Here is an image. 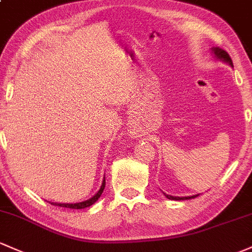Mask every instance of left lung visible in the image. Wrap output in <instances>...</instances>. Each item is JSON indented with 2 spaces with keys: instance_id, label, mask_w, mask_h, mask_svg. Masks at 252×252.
<instances>
[{
  "instance_id": "1",
  "label": "left lung",
  "mask_w": 252,
  "mask_h": 252,
  "mask_svg": "<svg viewBox=\"0 0 252 252\" xmlns=\"http://www.w3.org/2000/svg\"><path fill=\"white\" fill-rule=\"evenodd\" d=\"M212 54L214 55V57L217 60L219 61H222L223 63H227V64L231 65V67H233V63H232V60L231 57H229V55L227 54V52L225 51V50L218 48V46H214V48L211 49ZM165 197H167L168 200H175V201H183V200H191V198H195L197 197V195H192V196H185V197H178V196H171V195H167V193H165Z\"/></svg>"
}]
</instances>
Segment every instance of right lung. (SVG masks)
Wrapping results in <instances>:
<instances>
[{"label":"right lung","mask_w":252,"mask_h":252,"mask_svg":"<svg viewBox=\"0 0 252 252\" xmlns=\"http://www.w3.org/2000/svg\"><path fill=\"white\" fill-rule=\"evenodd\" d=\"M105 189V177L103 179V183L100 185V189L96 191L94 195L92 196L91 198H88V200L86 201H82V202H77V203H57V202H52L51 204H54V206H60V207H64V208H71V209H84V208H87V207H91L93 203H95L96 201L99 200V197L101 196V193H103Z\"/></svg>","instance_id":"add662e5"}]
</instances>
